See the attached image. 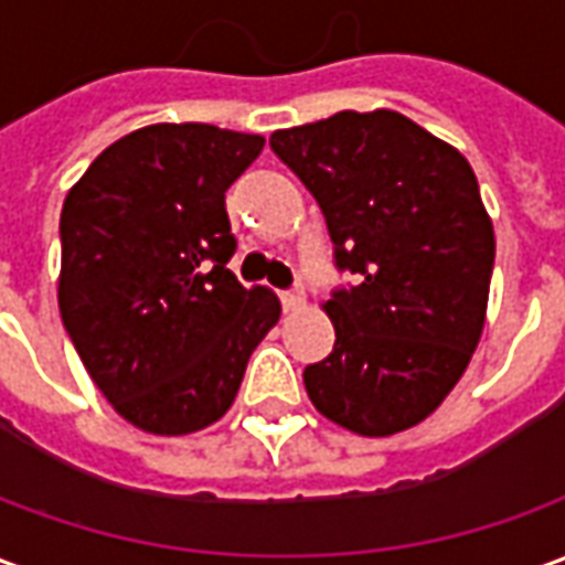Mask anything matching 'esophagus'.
Here are the masks:
<instances>
[{
	"label": "esophagus",
	"instance_id": "1",
	"mask_svg": "<svg viewBox=\"0 0 565 565\" xmlns=\"http://www.w3.org/2000/svg\"><path fill=\"white\" fill-rule=\"evenodd\" d=\"M281 302H284V311H299V308L306 306V290H302V287L284 290Z\"/></svg>",
	"mask_w": 565,
	"mask_h": 565
}]
</instances>
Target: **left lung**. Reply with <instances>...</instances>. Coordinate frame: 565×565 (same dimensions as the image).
Returning a JSON list of instances; mask_svg holds the SVG:
<instances>
[{"mask_svg":"<svg viewBox=\"0 0 565 565\" xmlns=\"http://www.w3.org/2000/svg\"><path fill=\"white\" fill-rule=\"evenodd\" d=\"M327 217L335 266L356 287L323 302L327 360L308 399L356 436H393L445 403L487 318L493 223L460 150L399 111L339 115L269 139Z\"/></svg>","mask_w":565,"mask_h":565,"instance_id":"8db88e82","label":"left lung"}]
</instances>
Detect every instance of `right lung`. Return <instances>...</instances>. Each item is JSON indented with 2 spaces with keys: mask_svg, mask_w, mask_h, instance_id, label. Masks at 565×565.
<instances>
[{
  "mask_svg": "<svg viewBox=\"0 0 565 565\" xmlns=\"http://www.w3.org/2000/svg\"><path fill=\"white\" fill-rule=\"evenodd\" d=\"M266 139L211 124H153L117 139L68 190L60 315L115 412L153 436L221 420L247 360L281 318L269 287L226 263V199Z\"/></svg>",
  "mask_w": 565,
  "mask_h": 565,
  "instance_id": "1",
  "label": "right lung"
}]
</instances>
